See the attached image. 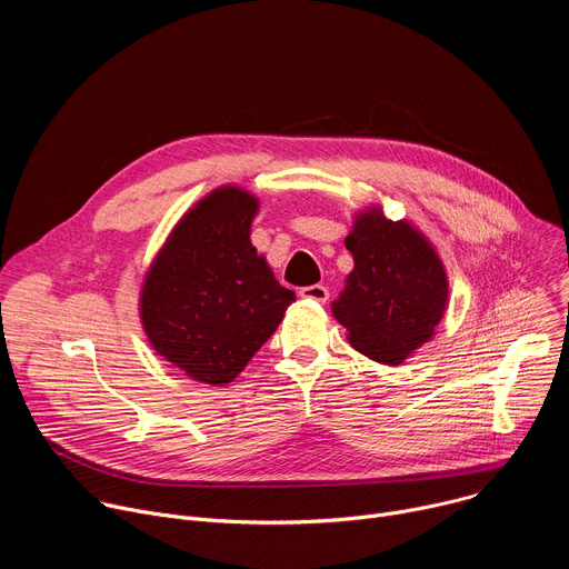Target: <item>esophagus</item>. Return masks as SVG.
<instances>
[{"label": "esophagus", "instance_id": "esophagus-1", "mask_svg": "<svg viewBox=\"0 0 569 569\" xmlns=\"http://www.w3.org/2000/svg\"><path fill=\"white\" fill-rule=\"evenodd\" d=\"M299 295L303 297V299H308V301H319V303H323L329 299V288L327 286H319V283H315V286H306V288H301L299 290Z\"/></svg>", "mask_w": 569, "mask_h": 569}]
</instances>
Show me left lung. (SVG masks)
Listing matches in <instances>:
<instances>
[{
	"label": "left lung",
	"instance_id": "obj_1",
	"mask_svg": "<svg viewBox=\"0 0 569 569\" xmlns=\"http://www.w3.org/2000/svg\"><path fill=\"white\" fill-rule=\"evenodd\" d=\"M353 254L333 317L362 356L400 365L432 340L448 308V277L430 240L380 207L360 211L345 240Z\"/></svg>",
	"mask_w": 569,
	"mask_h": 569
}]
</instances>
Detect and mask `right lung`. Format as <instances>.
<instances>
[{"label":"right lung","instance_id":"obj_1","mask_svg":"<svg viewBox=\"0 0 569 569\" xmlns=\"http://www.w3.org/2000/svg\"><path fill=\"white\" fill-rule=\"evenodd\" d=\"M257 211L246 189L211 191L173 227L141 286L150 347L204 385H227L246 369L295 301L252 246Z\"/></svg>","mask_w":569,"mask_h":569}]
</instances>
